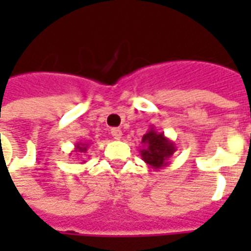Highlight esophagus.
<instances>
[{
    "instance_id": "34e87169",
    "label": "esophagus",
    "mask_w": 251,
    "mask_h": 251,
    "mask_svg": "<svg viewBox=\"0 0 251 251\" xmlns=\"http://www.w3.org/2000/svg\"><path fill=\"white\" fill-rule=\"evenodd\" d=\"M110 133H111L113 138H114V140H117V141H118V140H121V138H122V136H124V134H122V130H121V129H118V127L111 129V131H110Z\"/></svg>"
}]
</instances>
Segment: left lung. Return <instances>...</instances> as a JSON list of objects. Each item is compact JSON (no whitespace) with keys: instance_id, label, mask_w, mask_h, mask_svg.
I'll return each instance as SVG.
<instances>
[{"instance_id":"obj_1","label":"left lung","mask_w":251,"mask_h":251,"mask_svg":"<svg viewBox=\"0 0 251 251\" xmlns=\"http://www.w3.org/2000/svg\"><path fill=\"white\" fill-rule=\"evenodd\" d=\"M141 144V158L156 171L169 165V158L176 152L175 142L165 137L164 133L156 130L153 126L142 136Z\"/></svg>"}]
</instances>
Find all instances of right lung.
Masks as SVG:
<instances>
[{
  "instance_id": "right-lung-1",
  "label": "right lung",
  "mask_w": 251,
  "mask_h": 251,
  "mask_svg": "<svg viewBox=\"0 0 251 251\" xmlns=\"http://www.w3.org/2000/svg\"><path fill=\"white\" fill-rule=\"evenodd\" d=\"M88 147H90V142H86V141L76 142V144H75V148H74V151H72V153H70V156H71V154H80V153H86L87 152ZM80 156H82V154H80ZM83 163H84V160H83Z\"/></svg>"
}]
</instances>
